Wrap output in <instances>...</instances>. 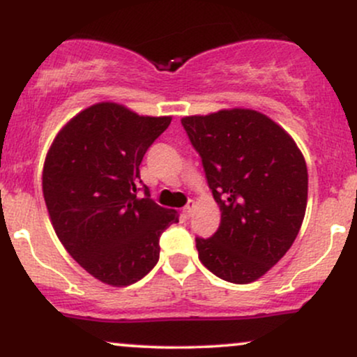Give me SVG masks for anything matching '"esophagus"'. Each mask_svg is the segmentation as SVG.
Segmentation results:
<instances>
[{"mask_svg":"<svg viewBox=\"0 0 357 357\" xmlns=\"http://www.w3.org/2000/svg\"><path fill=\"white\" fill-rule=\"evenodd\" d=\"M195 206H196V204H195V202H190V203H188L186 204V206H184L183 208V216H184V218H190V216H191V213H192V210H195Z\"/></svg>","mask_w":357,"mask_h":357,"instance_id":"34e87169","label":"esophagus"}]
</instances>
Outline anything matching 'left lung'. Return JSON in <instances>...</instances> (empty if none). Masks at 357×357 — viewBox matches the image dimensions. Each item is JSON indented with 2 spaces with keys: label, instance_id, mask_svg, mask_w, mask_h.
<instances>
[{
  "label": "left lung",
  "instance_id": "obj_1",
  "mask_svg": "<svg viewBox=\"0 0 357 357\" xmlns=\"http://www.w3.org/2000/svg\"><path fill=\"white\" fill-rule=\"evenodd\" d=\"M221 211L211 238H196L202 264L231 284L264 277L292 247L305 216L307 165L292 136L253 109L186 116Z\"/></svg>",
  "mask_w": 357,
  "mask_h": 357
}]
</instances>
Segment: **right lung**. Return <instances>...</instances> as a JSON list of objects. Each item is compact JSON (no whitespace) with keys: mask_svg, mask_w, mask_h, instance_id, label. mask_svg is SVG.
I'll return each instance as SVG.
<instances>
[{"mask_svg":"<svg viewBox=\"0 0 357 357\" xmlns=\"http://www.w3.org/2000/svg\"><path fill=\"white\" fill-rule=\"evenodd\" d=\"M171 116H139L97 102L59 130L45 158L42 188L56 236L102 284L127 287L159 260V236L176 210L137 196L139 166Z\"/></svg>","mask_w":357,"mask_h":357,"instance_id":"obj_1","label":"right lung"}]
</instances>
